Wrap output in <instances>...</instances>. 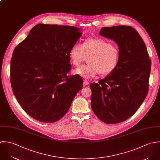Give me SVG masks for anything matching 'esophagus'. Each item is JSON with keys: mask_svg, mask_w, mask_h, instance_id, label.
I'll return each instance as SVG.
<instances>
[{"mask_svg": "<svg viewBox=\"0 0 160 160\" xmlns=\"http://www.w3.org/2000/svg\"><path fill=\"white\" fill-rule=\"evenodd\" d=\"M89 84V82L87 80H85L83 81V85L84 86H86V85H88Z\"/></svg>", "mask_w": 160, "mask_h": 160, "instance_id": "1", "label": "esophagus"}]
</instances>
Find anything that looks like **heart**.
I'll return each instance as SVG.
<instances>
[{
  "label": "heart",
  "mask_w": 160,
  "mask_h": 160,
  "mask_svg": "<svg viewBox=\"0 0 160 160\" xmlns=\"http://www.w3.org/2000/svg\"><path fill=\"white\" fill-rule=\"evenodd\" d=\"M86 56H90L89 64L75 69L73 73L87 78L94 77L99 72L102 75L112 73L120 59L118 48L102 38L87 39L83 44L75 43L69 50L68 58L74 66H78Z\"/></svg>",
  "instance_id": "heart-1"
}]
</instances>
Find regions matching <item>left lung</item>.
Masks as SVG:
<instances>
[{"mask_svg":"<svg viewBox=\"0 0 160 160\" xmlns=\"http://www.w3.org/2000/svg\"><path fill=\"white\" fill-rule=\"evenodd\" d=\"M99 34L119 46L117 68L98 83L90 84L91 107L106 124H117L130 118L147 95L151 61L144 41L130 26L104 27Z\"/></svg>","mask_w":160,"mask_h":160,"instance_id":"obj_1","label":"left lung"}]
</instances>
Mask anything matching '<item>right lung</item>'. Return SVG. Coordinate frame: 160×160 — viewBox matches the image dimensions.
<instances>
[{
    "instance_id": "add662e5",
    "label": "right lung",
    "mask_w": 160,
    "mask_h": 160,
    "mask_svg": "<svg viewBox=\"0 0 160 160\" xmlns=\"http://www.w3.org/2000/svg\"><path fill=\"white\" fill-rule=\"evenodd\" d=\"M82 32L72 26L38 24L15 48L10 63L14 95L33 119L52 123L67 112L83 87L80 75L67 76L68 52Z\"/></svg>"
}]
</instances>
